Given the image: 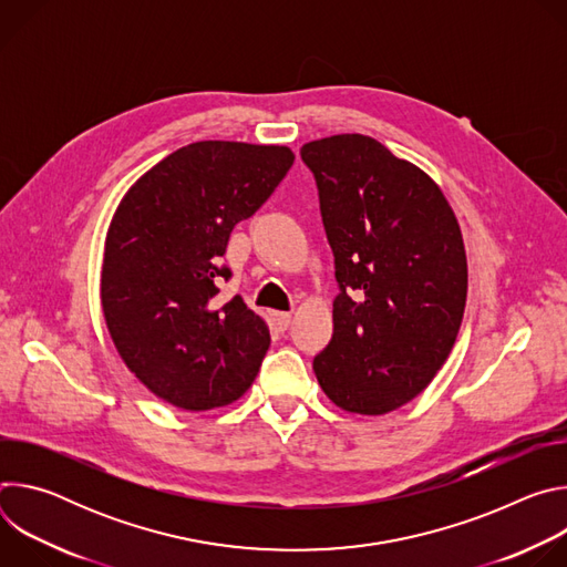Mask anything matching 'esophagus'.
Wrapping results in <instances>:
<instances>
[{
    "label": "esophagus",
    "instance_id": "obj_1",
    "mask_svg": "<svg viewBox=\"0 0 567 567\" xmlns=\"http://www.w3.org/2000/svg\"><path fill=\"white\" fill-rule=\"evenodd\" d=\"M271 320H274V326H276L280 332H285V330L289 328V322H291V313H287V311H274V313H271Z\"/></svg>",
    "mask_w": 567,
    "mask_h": 567
}]
</instances>
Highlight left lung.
Wrapping results in <instances>:
<instances>
[{"instance_id": "1", "label": "left lung", "mask_w": 567, "mask_h": 567, "mask_svg": "<svg viewBox=\"0 0 567 567\" xmlns=\"http://www.w3.org/2000/svg\"><path fill=\"white\" fill-rule=\"evenodd\" d=\"M334 254V334L313 357L339 409L383 415L444 365L466 302L460 224L440 186L363 134L300 147Z\"/></svg>"}]
</instances>
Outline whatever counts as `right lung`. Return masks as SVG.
<instances>
[{
    "instance_id": "add662e5",
    "label": "right lung",
    "mask_w": 567,
    "mask_h": 567,
    "mask_svg": "<svg viewBox=\"0 0 567 567\" xmlns=\"http://www.w3.org/2000/svg\"><path fill=\"white\" fill-rule=\"evenodd\" d=\"M285 145L199 141L168 154L123 197L105 239L101 300L125 365L156 396L210 411L254 383L271 337L245 300L219 302L230 230L293 164Z\"/></svg>"
}]
</instances>
